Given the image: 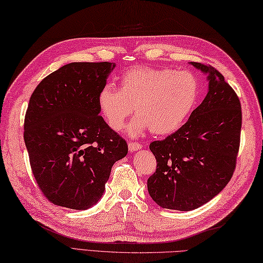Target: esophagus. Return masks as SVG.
Wrapping results in <instances>:
<instances>
[{
  "instance_id": "34e87169",
  "label": "esophagus",
  "mask_w": 263,
  "mask_h": 263,
  "mask_svg": "<svg viewBox=\"0 0 263 263\" xmlns=\"http://www.w3.org/2000/svg\"><path fill=\"white\" fill-rule=\"evenodd\" d=\"M142 148V144L139 143V142H128V150L130 152H137V150L141 149Z\"/></svg>"
}]
</instances>
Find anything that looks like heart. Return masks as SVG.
Wrapping results in <instances>:
<instances>
[{"instance_id": "1", "label": "heart", "mask_w": 263, "mask_h": 263, "mask_svg": "<svg viewBox=\"0 0 263 263\" xmlns=\"http://www.w3.org/2000/svg\"><path fill=\"white\" fill-rule=\"evenodd\" d=\"M199 81L189 71L135 66L120 78V87L104 86L97 96L99 113L119 131L133 111L138 116L127 126L128 135L148 128L156 136L176 131L198 102Z\"/></svg>"}]
</instances>
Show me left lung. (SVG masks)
Segmentation results:
<instances>
[{
    "mask_svg": "<svg viewBox=\"0 0 263 263\" xmlns=\"http://www.w3.org/2000/svg\"><path fill=\"white\" fill-rule=\"evenodd\" d=\"M191 64L208 74V93L185 124L149 146L157 160L147 183L150 197L161 208L180 211L199 208L227 185L241 141L236 92L214 66Z\"/></svg>",
    "mask_w": 263,
    "mask_h": 263,
    "instance_id": "1",
    "label": "left lung"
}]
</instances>
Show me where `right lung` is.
Wrapping results in <instances>:
<instances>
[{"label":"right lung","mask_w":263,"mask_h":263,"mask_svg":"<svg viewBox=\"0 0 263 263\" xmlns=\"http://www.w3.org/2000/svg\"><path fill=\"white\" fill-rule=\"evenodd\" d=\"M110 62L63 65L33 90L24 139L33 177L44 197L85 210L102 198L114 163L127 154L126 141L99 115L97 96Z\"/></svg>","instance_id":"obj_1"}]
</instances>
